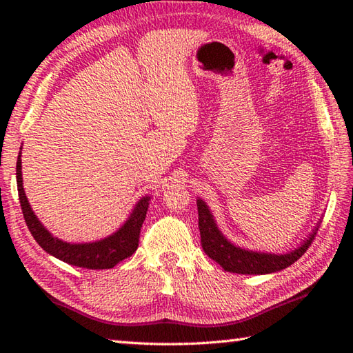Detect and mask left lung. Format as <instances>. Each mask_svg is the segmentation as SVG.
Returning <instances> with one entry per match:
<instances>
[{
  "mask_svg": "<svg viewBox=\"0 0 353 353\" xmlns=\"http://www.w3.org/2000/svg\"><path fill=\"white\" fill-rule=\"evenodd\" d=\"M199 208V229L201 238V247L209 258L230 273L239 274H265L274 273L290 267L291 264L302 256V254L310 249V245L314 239V235L310 239L297 247L294 252L287 254H272V253H258L243 250L239 247L230 244L226 238L221 235L219 228L215 226V221L209 212L208 206L203 203V200H197Z\"/></svg>",
  "mask_w": 353,
  "mask_h": 353,
  "instance_id": "1",
  "label": "left lung"
}]
</instances>
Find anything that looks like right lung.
Masks as SVG:
<instances>
[{
    "instance_id": "1",
    "label": "right lung",
    "mask_w": 353,
    "mask_h": 353,
    "mask_svg": "<svg viewBox=\"0 0 353 353\" xmlns=\"http://www.w3.org/2000/svg\"><path fill=\"white\" fill-rule=\"evenodd\" d=\"M17 182H18V196L22 209V215L32 232L36 243L42 249L61 259L66 264L89 268V270H103L115 267L119 261L132 256L137 252L139 244V234L142 223L145 220L148 209V197L139 200V203L134 208V211L129 216V220L124 223V226L115 232L114 235L101 239L97 243L89 244H70L63 243L61 239L52 236L45 229L41 221L36 219L32 208L28 205V200L22 188V172H21V153L17 162Z\"/></svg>"
}]
</instances>
